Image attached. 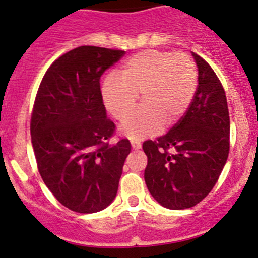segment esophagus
<instances>
[{"mask_svg": "<svg viewBox=\"0 0 258 258\" xmlns=\"http://www.w3.org/2000/svg\"><path fill=\"white\" fill-rule=\"evenodd\" d=\"M131 146H132V148H134V150H140V148H141V142L134 140V141H131Z\"/></svg>", "mask_w": 258, "mask_h": 258, "instance_id": "esophagus-1", "label": "esophagus"}]
</instances>
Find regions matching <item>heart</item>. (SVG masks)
<instances>
[{
  "label": "heart",
  "mask_w": 258,
  "mask_h": 258,
  "mask_svg": "<svg viewBox=\"0 0 258 258\" xmlns=\"http://www.w3.org/2000/svg\"><path fill=\"white\" fill-rule=\"evenodd\" d=\"M197 83L196 63L188 53L150 49L130 57L117 74L108 75L101 95L108 113L121 121L141 93L142 107L122 122L121 132L142 139L179 121L194 101Z\"/></svg>",
  "instance_id": "1"
}]
</instances>
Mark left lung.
<instances>
[{"instance_id":"left-lung-1","label":"left lung","mask_w":258,"mask_h":258,"mask_svg":"<svg viewBox=\"0 0 258 258\" xmlns=\"http://www.w3.org/2000/svg\"><path fill=\"white\" fill-rule=\"evenodd\" d=\"M199 86L188 111L170 131L144 142L145 181L153 199L170 210L201 202L217 182L230 152V114L212 67L192 53Z\"/></svg>"}]
</instances>
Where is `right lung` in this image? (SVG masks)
Masks as SVG:
<instances>
[{
	"instance_id": "1",
	"label": "right lung",
	"mask_w": 258,
	"mask_h": 258,
	"mask_svg": "<svg viewBox=\"0 0 258 258\" xmlns=\"http://www.w3.org/2000/svg\"><path fill=\"white\" fill-rule=\"evenodd\" d=\"M122 49L81 46L46 71L31 114L38 172L64 207L79 213L106 209L116 197L127 139L111 145L116 126L106 116L100 80Z\"/></svg>"
}]
</instances>
